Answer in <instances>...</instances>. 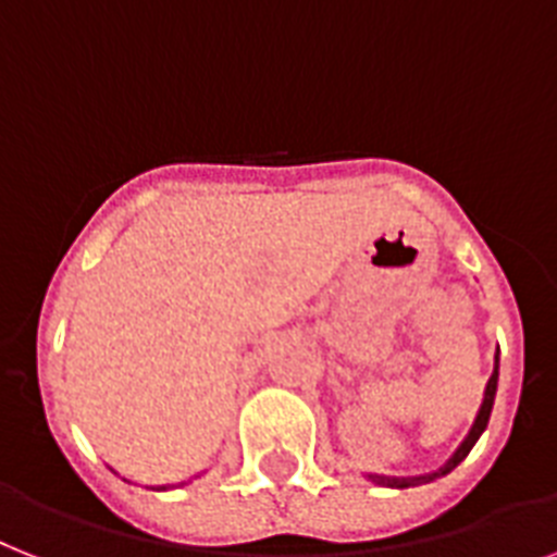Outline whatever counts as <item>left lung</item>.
Returning <instances> with one entry per match:
<instances>
[{
	"label": "left lung",
	"instance_id": "8db88e82",
	"mask_svg": "<svg viewBox=\"0 0 557 557\" xmlns=\"http://www.w3.org/2000/svg\"><path fill=\"white\" fill-rule=\"evenodd\" d=\"M495 392H498V355H495V372H492L490 383H486V388H483V404H481V409H478V418H474L472 429H469V435L463 437V443H460L458 449H455V455H451V458L446 460L441 469H437V472L411 474V478H395V474L369 472L366 478H369L372 483H377V486H392V490H409V486H420V483L437 481V478H443V474H449L451 469L458 467L460 460L467 458L469 451H472V446L478 443V437L483 435V429H486V423H490L492 406H495Z\"/></svg>",
	"mask_w": 557,
	"mask_h": 557
}]
</instances>
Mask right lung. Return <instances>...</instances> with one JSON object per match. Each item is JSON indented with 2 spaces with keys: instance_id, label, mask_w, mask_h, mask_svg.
<instances>
[{
  "instance_id": "obj_1",
  "label": "right lung",
  "mask_w": 557,
  "mask_h": 557,
  "mask_svg": "<svg viewBox=\"0 0 557 557\" xmlns=\"http://www.w3.org/2000/svg\"><path fill=\"white\" fill-rule=\"evenodd\" d=\"M157 490H169V486H157Z\"/></svg>"
}]
</instances>
